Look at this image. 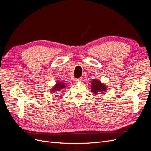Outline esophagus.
Masks as SVG:
<instances>
[{"label": "esophagus", "mask_w": 151, "mask_h": 151, "mask_svg": "<svg viewBox=\"0 0 151 151\" xmlns=\"http://www.w3.org/2000/svg\"><path fill=\"white\" fill-rule=\"evenodd\" d=\"M74 81L76 82H81L82 81V79L81 78H77V79H75Z\"/></svg>", "instance_id": "1"}]
</instances>
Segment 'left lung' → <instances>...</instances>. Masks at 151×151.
Returning <instances> with one entry per match:
<instances>
[{
    "label": "left lung",
    "instance_id": "left-lung-1",
    "mask_svg": "<svg viewBox=\"0 0 151 151\" xmlns=\"http://www.w3.org/2000/svg\"><path fill=\"white\" fill-rule=\"evenodd\" d=\"M91 91L94 94L98 95L100 94V93H103L104 91L107 90V86L103 84L101 81L96 79H94L91 81Z\"/></svg>",
    "mask_w": 151,
    "mask_h": 151
}]
</instances>
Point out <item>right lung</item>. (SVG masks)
I'll return each mask as SVG.
<instances>
[{
	"label": "right lung",
	"instance_id": "obj_1",
	"mask_svg": "<svg viewBox=\"0 0 151 151\" xmlns=\"http://www.w3.org/2000/svg\"><path fill=\"white\" fill-rule=\"evenodd\" d=\"M66 87H67L66 83L58 81V82H57V83H56L55 85L53 87V88L51 89L50 92H51V93H55V92H58V91H61L62 89H65Z\"/></svg>",
	"mask_w": 151,
	"mask_h": 151
}]
</instances>
